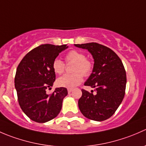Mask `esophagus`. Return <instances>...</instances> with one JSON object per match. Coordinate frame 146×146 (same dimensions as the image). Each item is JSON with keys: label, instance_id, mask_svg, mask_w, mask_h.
I'll return each mask as SVG.
<instances>
[{"label": "esophagus", "instance_id": "esophagus-1", "mask_svg": "<svg viewBox=\"0 0 146 146\" xmlns=\"http://www.w3.org/2000/svg\"><path fill=\"white\" fill-rule=\"evenodd\" d=\"M72 91H73V90L70 89V88H68V93H70Z\"/></svg>", "mask_w": 146, "mask_h": 146}]
</instances>
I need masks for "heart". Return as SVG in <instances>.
<instances>
[{"label": "heart", "instance_id": "1", "mask_svg": "<svg viewBox=\"0 0 146 146\" xmlns=\"http://www.w3.org/2000/svg\"><path fill=\"white\" fill-rule=\"evenodd\" d=\"M67 64H74L72 68V74H66L57 80V85L60 87L73 88L80 85L83 77H88L93 70V64L86 58L84 53L77 50H71L65 56ZM54 73L61 75L66 70V64L59 58H55L52 63Z\"/></svg>", "mask_w": 146, "mask_h": 146}]
</instances>
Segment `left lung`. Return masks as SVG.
I'll use <instances>...</instances> for the list:
<instances>
[{
  "label": "left lung",
  "mask_w": 146,
  "mask_h": 146,
  "mask_svg": "<svg viewBox=\"0 0 146 146\" xmlns=\"http://www.w3.org/2000/svg\"><path fill=\"white\" fill-rule=\"evenodd\" d=\"M88 49L94 58L92 73L84 85L95 88L89 92L82 89L78 107L85 117L102 121L110 118L124 98L126 74L121 60L114 51L95 42L75 44Z\"/></svg>",
  "instance_id": "obj_1"
}]
</instances>
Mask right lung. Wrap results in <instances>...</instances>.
I'll list each match as a JSON object with an SVG mask.
<instances>
[{
    "mask_svg": "<svg viewBox=\"0 0 146 146\" xmlns=\"http://www.w3.org/2000/svg\"><path fill=\"white\" fill-rule=\"evenodd\" d=\"M66 48V44H42L28 52L17 66L15 77L17 100L23 112L34 121L45 123L61 111L67 89L57 88L50 95L46 90L56 80L53 61Z\"/></svg>",
    "mask_w": 146,
    "mask_h": 146,
    "instance_id": "add662e5",
    "label": "right lung"
}]
</instances>
